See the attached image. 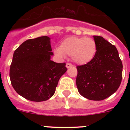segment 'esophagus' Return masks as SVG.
<instances>
[{
  "label": "esophagus",
  "mask_w": 130,
  "mask_h": 130,
  "mask_svg": "<svg viewBox=\"0 0 130 130\" xmlns=\"http://www.w3.org/2000/svg\"><path fill=\"white\" fill-rule=\"evenodd\" d=\"M66 68H69L72 67V66H73V65H72L71 63H66Z\"/></svg>",
  "instance_id": "esophagus-1"
}]
</instances>
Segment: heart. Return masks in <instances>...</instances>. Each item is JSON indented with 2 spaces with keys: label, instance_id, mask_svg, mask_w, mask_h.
Instances as JSON below:
<instances>
[{
  "label": "heart",
  "instance_id": "b5f03b06",
  "mask_svg": "<svg viewBox=\"0 0 130 130\" xmlns=\"http://www.w3.org/2000/svg\"><path fill=\"white\" fill-rule=\"evenodd\" d=\"M97 46L93 39L87 37L72 36L64 39L60 47L55 49V53L59 57L72 56L75 63L84 65L94 58Z\"/></svg>",
  "mask_w": 130,
  "mask_h": 130
}]
</instances>
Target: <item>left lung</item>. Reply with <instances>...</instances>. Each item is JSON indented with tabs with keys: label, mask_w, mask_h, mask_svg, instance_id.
Returning a JSON list of instances; mask_svg holds the SVG:
<instances>
[{
	"label": "left lung",
	"mask_w": 130,
	"mask_h": 130,
	"mask_svg": "<svg viewBox=\"0 0 130 130\" xmlns=\"http://www.w3.org/2000/svg\"><path fill=\"white\" fill-rule=\"evenodd\" d=\"M97 46L90 62L77 66L79 94L90 100H103L115 92L122 79V63L114 45L102 36H93Z\"/></svg>",
	"instance_id": "left-lung-1"
}]
</instances>
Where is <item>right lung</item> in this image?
Instances as JSON below:
<instances>
[{"label": "right lung", "mask_w": 130, "mask_h": 130, "mask_svg": "<svg viewBox=\"0 0 130 130\" xmlns=\"http://www.w3.org/2000/svg\"><path fill=\"white\" fill-rule=\"evenodd\" d=\"M51 40L44 36L29 39L15 49L10 65V78L16 92L32 102L49 100L55 92L66 63L51 60Z\"/></svg>", "instance_id": "right-lung-1"}]
</instances>
